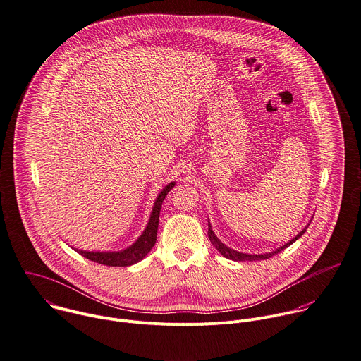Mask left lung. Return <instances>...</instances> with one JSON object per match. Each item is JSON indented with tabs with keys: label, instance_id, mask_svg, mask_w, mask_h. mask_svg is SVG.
<instances>
[{
	"label": "left lung",
	"instance_id": "1",
	"mask_svg": "<svg viewBox=\"0 0 361 361\" xmlns=\"http://www.w3.org/2000/svg\"><path fill=\"white\" fill-rule=\"evenodd\" d=\"M312 221V219H310ZM307 226H309V224L293 238V239H290L289 243H286L285 245H282V247H279L278 250H275V251H272V252H267V254H245V252H239V251H235V250H232V248H229V247H226L225 244H222L219 239L216 238V235L214 233V231H212V228H211V224H209V221H208V238H209V241H211V244L216 248V251L222 255V257H225V258H228V259H231V261H236V262H244V261H261V259H268V258H272L274 255H276V254H279L281 251H283L285 248H288V247H290L295 241H298V239L306 232V229H307Z\"/></svg>",
	"mask_w": 361,
	"mask_h": 361
}]
</instances>
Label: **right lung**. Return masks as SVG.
Masks as SVG:
<instances>
[{
  "label": "right lung",
  "mask_w": 361,
  "mask_h": 361,
  "mask_svg": "<svg viewBox=\"0 0 361 361\" xmlns=\"http://www.w3.org/2000/svg\"><path fill=\"white\" fill-rule=\"evenodd\" d=\"M176 185V181L169 183L157 195L149 222L143 231V233L137 238V241L133 243L129 248L122 251H82L78 248H73L78 254L82 257L97 262L100 265L106 267H130L137 262H140L154 247L157 239V229H159V218H160V209L163 205V201L166 195L171 191V188Z\"/></svg>",
  "instance_id": "1"
}]
</instances>
